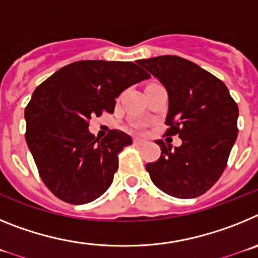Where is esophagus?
<instances>
[{
  "label": "esophagus",
  "instance_id": "obj_1",
  "mask_svg": "<svg viewBox=\"0 0 258 258\" xmlns=\"http://www.w3.org/2000/svg\"><path fill=\"white\" fill-rule=\"evenodd\" d=\"M133 143H134V145H136V146H145V145H146V141L141 140V138H134Z\"/></svg>",
  "mask_w": 258,
  "mask_h": 258
}]
</instances>
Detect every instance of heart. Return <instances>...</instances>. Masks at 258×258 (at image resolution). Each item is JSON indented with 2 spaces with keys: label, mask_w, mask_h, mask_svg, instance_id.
Returning a JSON list of instances; mask_svg holds the SVG:
<instances>
[{
  "label": "heart",
  "mask_w": 258,
  "mask_h": 258,
  "mask_svg": "<svg viewBox=\"0 0 258 258\" xmlns=\"http://www.w3.org/2000/svg\"><path fill=\"white\" fill-rule=\"evenodd\" d=\"M134 127H137V129H138V127H140V126H138V125H134Z\"/></svg>",
  "instance_id": "obj_1"
}]
</instances>
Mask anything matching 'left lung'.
I'll return each instance as SVG.
<instances>
[{
	"label": "left lung",
	"instance_id": "left-lung-1",
	"mask_svg": "<svg viewBox=\"0 0 258 258\" xmlns=\"http://www.w3.org/2000/svg\"><path fill=\"white\" fill-rule=\"evenodd\" d=\"M137 63L166 88L165 136L182 140L174 150L157 140L161 155L146 169L155 186L170 197H200L226 168L238 137V104L220 79L187 59L161 55Z\"/></svg>",
	"mask_w": 258,
	"mask_h": 258
}]
</instances>
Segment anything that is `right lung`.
Instances as JSON below:
<instances>
[{"label":"right lung","mask_w":258,"mask_h":258,"mask_svg":"<svg viewBox=\"0 0 258 258\" xmlns=\"http://www.w3.org/2000/svg\"><path fill=\"white\" fill-rule=\"evenodd\" d=\"M150 75L132 61L79 60L36 88L24 111L26 141L41 179L58 199L86 204L106 192L117 155L132 145L124 132H89L93 116L112 113L116 98Z\"/></svg>","instance_id":"1"}]
</instances>
